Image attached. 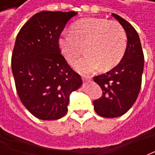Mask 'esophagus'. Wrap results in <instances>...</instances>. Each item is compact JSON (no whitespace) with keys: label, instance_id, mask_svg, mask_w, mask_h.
I'll use <instances>...</instances> for the list:
<instances>
[{"label":"esophagus","instance_id":"34e87169","mask_svg":"<svg viewBox=\"0 0 155 155\" xmlns=\"http://www.w3.org/2000/svg\"><path fill=\"white\" fill-rule=\"evenodd\" d=\"M82 79H83V81H91V77H90V76H86V75H84V76L82 77Z\"/></svg>","mask_w":155,"mask_h":155}]
</instances>
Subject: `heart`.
<instances>
[{"label":"heart","mask_w":155,"mask_h":155,"mask_svg":"<svg viewBox=\"0 0 155 155\" xmlns=\"http://www.w3.org/2000/svg\"><path fill=\"white\" fill-rule=\"evenodd\" d=\"M58 45L66 61L72 63L82 53L86 54L74 63L82 73H90L101 66L108 71L123 58L127 45L126 32L119 22L103 18L81 19L58 39Z\"/></svg>","instance_id":"1"}]
</instances>
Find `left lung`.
<instances>
[{
  "mask_svg": "<svg viewBox=\"0 0 155 155\" xmlns=\"http://www.w3.org/2000/svg\"><path fill=\"white\" fill-rule=\"evenodd\" d=\"M112 15L126 32L127 46L123 58L115 67L94 77V81L103 91L102 96L94 101V109L104 118L121 116L134 104L141 87L144 61L140 36L135 29L120 15Z\"/></svg>",
  "mask_w": 155,
  "mask_h": 155,
  "instance_id": "1",
  "label": "left lung"
}]
</instances>
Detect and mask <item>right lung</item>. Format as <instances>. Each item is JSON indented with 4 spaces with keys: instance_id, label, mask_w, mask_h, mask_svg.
Returning a JSON list of instances; mask_svg holds the SVG:
<instances>
[{
    "instance_id": "obj_1",
    "label": "right lung",
    "mask_w": 155,
    "mask_h": 155,
    "mask_svg": "<svg viewBox=\"0 0 155 155\" xmlns=\"http://www.w3.org/2000/svg\"><path fill=\"white\" fill-rule=\"evenodd\" d=\"M77 12H41L23 25L12 57L16 91L25 107L40 120L66 114L71 92L82 84L81 75L61 54L58 39Z\"/></svg>"
}]
</instances>
